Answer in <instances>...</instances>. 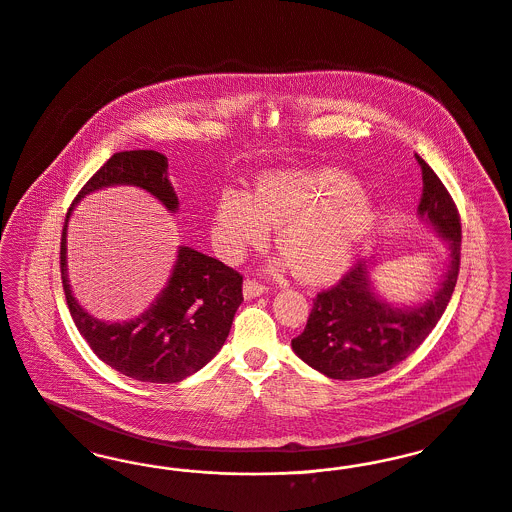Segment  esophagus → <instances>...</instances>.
Wrapping results in <instances>:
<instances>
[{
    "mask_svg": "<svg viewBox=\"0 0 512 512\" xmlns=\"http://www.w3.org/2000/svg\"><path fill=\"white\" fill-rule=\"evenodd\" d=\"M266 291H268V287L262 285V283H258L256 279H244V298H254V296L264 295Z\"/></svg>",
    "mask_w": 512,
    "mask_h": 512,
    "instance_id": "obj_1",
    "label": "esophagus"
}]
</instances>
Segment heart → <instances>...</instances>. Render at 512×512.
Listing matches in <instances>:
<instances>
[{"instance_id": "obj_1", "label": "heart", "mask_w": 512, "mask_h": 512, "mask_svg": "<svg viewBox=\"0 0 512 512\" xmlns=\"http://www.w3.org/2000/svg\"><path fill=\"white\" fill-rule=\"evenodd\" d=\"M374 221V200L345 171H271L254 196L239 189L219 194L214 239L227 258H237L268 241L269 225H279L277 244L296 275L322 283L347 268Z\"/></svg>"}]
</instances>
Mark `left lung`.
I'll return each mask as SVG.
<instances>
[{"label":"left lung","mask_w":512,"mask_h":512,"mask_svg":"<svg viewBox=\"0 0 512 512\" xmlns=\"http://www.w3.org/2000/svg\"><path fill=\"white\" fill-rule=\"evenodd\" d=\"M424 190L418 216L449 246V264L431 298L395 306L377 295L372 266L356 264L343 279L318 293L304 331L291 341L296 356L331 379H364L391 370L418 349L443 316L460 268V217L451 194L420 156Z\"/></svg>","instance_id":"1"}]
</instances>
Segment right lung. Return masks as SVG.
I'll list each match as a JSON object with an SVG mask.
<instances>
[{
    "label": "right lung",
    "instance_id": "right-lung-1",
    "mask_svg": "<svg viewBox=\"0 0 512 512\" xmlns=\"http://www.w3.org/2000/svg\"><path fill=\"white\" fill-rule=\"evenodd\" d=\"M133 185L175 214L179 198L167 177V158L154 150L117 152L73 200L61 233V279L73 322L94 354L123 376L148 383H177L206 366L223 347L243 302V275L190 246H179L167 285L146 312L129 322L90 316L69 287L67 221L94 190Z\"/></svg>",
    "mask_w": 512,
    "mask_h": 512
}]
</instances>
